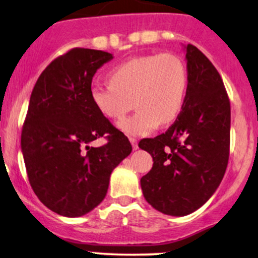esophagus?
Returning <instances> with one entry per match:
<instances>
[{
  "instance_id": "34e87169",
  "label": "esophagus",
  "mask_w": 258,
  "mask_h": 258,
  "mask_svg": "<svg viewBox=\"0 0 258 258\" xmlns=\"http://www.w3.org/2000/svg\"><path fill=\"white\" fill-rule=\"evenodd\" d=\"M130 142H131V144H132V148H134V151H137L138 149L137 140H135V138H130Z\"/></svg>"
}]
</instances>
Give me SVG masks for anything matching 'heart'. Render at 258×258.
Returning <instances> with one entry per match:
<instances>
[{
  "mask_svg": "<svg viewBox=\"0 0 258 258\" xmlns=\"http://www.w3.org/2000/svg\"><path fill=\"white\" fill-rule=\"evenodd\" d=\"M109 84L90 87V100L101 115L121 121L135 99L138 111L120 124L123 134L143 137L180 114L187 93L186 64L174 53L136 56L112 69Z\"/></svg>",
  "mask_w": 258,
  "mask_h": 258,
  "instance_id": "1",
  "label": "heart"
}]
</instances>
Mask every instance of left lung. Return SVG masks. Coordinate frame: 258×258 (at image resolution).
<instances>
[{
    "mask_svg": "<svg viewBox=\"0 0 258 258\" xmlns=\"http://www.w3.org/2000/svg\"><path fill=\"white\" fill-rule=\"evenodd\" d=\"M183 47L188 84L182 111L165 134L138 143L154 161L141 179L143 196L172 217L194 213L213 196L230 147V103L222 78L196 46Z\"/></svg>",
    "mask_w": 258,
    "mask_h": 258,
    "instance_id": "left-lung-1",
    "label": "left lung"
}]
</instances>
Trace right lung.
<instances>
[{
    "instance_id": "1",
    "label": "right lung",
    "mask_w": 258,
    "mask_h": 258,
    "mask_svg": "<svg viewBox=\"0 0 258 258\" xmlns=\"http://www.w3.org/2000/svg\"><path fill=\"white\" fill-rule=\"evenodd\" d=\"M112 53L76 49L53 60L36 81L21 147L33 191L55 213L77 218L106 196L110 175L132 146L90 100L95 72ZM107 134L105 146L90 143Z\"/></svg>"
}]
</instances>
